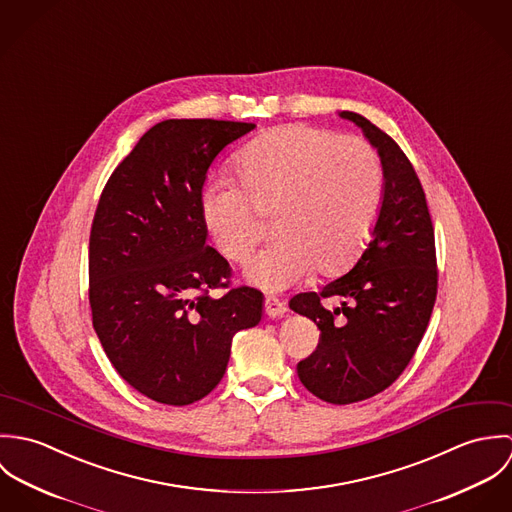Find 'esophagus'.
I'll return each mask as SVG.
<instances>
[{
    "mask_svg": "<svg viewBox=\"0 0 512 512\" xmlns=\"http://www.w3.org/2000/svg\"><path fill=\"white\" fill-rule=\"evenodd\" d=\"M264 309H266V315L268 317H282L286 311H288V307H286V303L284 301H280L278 297H266L264 299Z\"/></svg>",
    "mask_w": 512,
    "mask_h": 512,
    "instance_id": "obj_1",
    "label": "esophagus"
}]
</instances>
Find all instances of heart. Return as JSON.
I'll return each instance as SVG.
<instances>
[{
    "mask_svg": "<svg viewBox=\"0 0 512 512\" xmlns=\"http://www.w3.org/2000/svg\"><path fill=\"white\" fill-rule=\"evenodd\" d=\"M232 171L243 191L224 181L205 187L201 222L220 256L244 264L264 236L258 215H274L278 242L246 270L248 282L268 292L286 290L315 270L333 276L349 268L380 213V157L359 136L282 126L242 147Z\"/></svg>",
    "mask_w": 512,
    "mask_h": 512,
    "instance_id": "1",
    "label": "heart"
}]
</instances>
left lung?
I'll return each mask as SVG.
<instances>
[{
	"label": "left lung",
	"instance_id": "obj_1",
	"mask_svg": "<svg viewBox=\"0 0 512 512\" xmlns=\"http://www.w3.org/2000/svg\"><path fill=\"white\" fill-rule=\"evenodd\" d=\"M376 147L384 173L372 238L351 272L319 292L297 293L290 309L321 331L297 363L301 384L329 404H353L388 388L412 361L438 293L434 224L422 183L400 146L355 112H341ZM341 296L329 312L322 301Z\"/></svg>",
	"mask_w": 512,
	"mask_h": 512
}]
</instances>
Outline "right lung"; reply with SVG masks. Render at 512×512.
<instances>
[{"label":"right lung","mask_w":512,"mask_h":512,"mask_svg":"<svg viewBox=\"0 0 512 512\" xmlns=\"http://www.w3.org/2000/svg\"><path fill=\"white\" fill-rule=\"evenodd\" d=\"M256 126L165 120L110 175L90 230L88 299L106 357L140 394L169 406L205 398L224 376L232 337L262 319V293L228 288L199 201L207 171ZM227 290L220 298L213 289Z\"/></svg>","instance_id":"obj_1"}]
</instances>
